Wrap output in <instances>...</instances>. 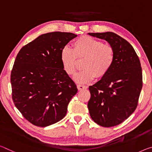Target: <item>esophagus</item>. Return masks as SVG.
Segmentation results:
<instances>
[{"label": "esophagus", "instance_id": "1", "mask_svg": "<svg viewBox=\"0 0 152 152\" xmlns=\"http://www.w3.org/2000/svg\"><path fill=\"white\" fill-rule=\"evenodd\" d=\"M77 88H78V89L79 91H82V90H83V89H86V88H87V86H85V85H78V86H77Z\"/></svg>", "mask_w": 152, "mask_h": 152}]
</instances>
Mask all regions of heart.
Instances as JSON below:
<instances>
[{
	"mask_svg": "<svg viewBox=\"0 0 152 152\" xmlns=\"http://www.w3.org/2000/svg\"><path fill=\"white\" fill-rule=\"evenodd\" d=\"M73 49L64 47L61 50L60 60L64 72L74 76L78 69V60L84 59L83 71L77 74L74 80L85 84L94 78H102L107 75L114 64L115 51L112 46L103 44L89 36H83L75 40Z\"/></svg>",
	"mask_w": 152,
	"mask_h": 152,
	"instance_id": "b5f03b06",
	"label": "heart"
}]
</instances>
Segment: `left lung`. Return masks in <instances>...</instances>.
<instances>
[{
	"instance_id": "8db88e82",
	"label": "left lung",
	"mask_w": 152,
	"mask_h": 152,
	"mask_svg": "<svg viewBox=\"0 0 152 152\" xmlns=\"http://www.w3.org/2000/svg\"><path fill=\"white\" fill-rule=\"evenodd\" d=\"M88 34L106 40L115 51V60L110 72L88 87L89 114L100 126H116L128 118L138 105L143 86L140 61L132 45L116 34Z\"/></svg>"
}]
</instances>
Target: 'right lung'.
<instances>
[{
	"mask_svg": "<svg viewBox=\"0 0 152 152\" xmlns=\"http://www.w3.org/2000/svg\"><path fill=\"white\" fill-rule=\"evenodd\" d=\"M77 37L70 32L42 34L21 48L11 74L12 99L25 118L45 127L65 117L78 88L64 72L63 48Z\"/></svg>",
	"mask_w": 152,
	"mask_h": 152,
	"instance_id": "1",
	"label": "right lung"
}]
</instances>
